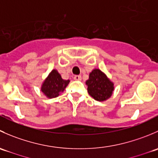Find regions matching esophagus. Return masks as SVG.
I'll use <instances>...</instances> for the list:
<instances>
[{
  "label": "esophagus",
  "mask_w": 158,
  "mask_h": 158,
  "mask_svg": "<svg viewBox=\"0 0 158 158\" xmlns=\"http://www.w3.org/2000/svg\"><path fill=\"white\" fill-rule=\"evenodd\" d=\"M74 79H75V80L80 81L81 79H82V76H74Z\"/></svg>",
  "instance_id": "esophagus-1"
}]
</instances>
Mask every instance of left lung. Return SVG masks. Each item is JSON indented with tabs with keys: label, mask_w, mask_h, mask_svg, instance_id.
<instances>
[{
	"label": "left lung",
	"mask_w": 158,
	"mask_h": 158,
	"mask_svg": "<svg viewBox=\"0 0 158 158\" xmlns=\"http://www.w3.org/2000/svg\"><path fill=\"white\" fill-rule=\"evenodd\" d=\"M85 83L88 85L89 94L96 101H106L111 96L114 91V83L98 69H93L89 73Z\"/></svg>",
	"instance_id": "left-lung-1"
}]
</instances>
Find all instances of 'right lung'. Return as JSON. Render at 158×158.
I'll use <instances>...</instances> for the list:
<instances>
[{
	"label": "right lung",
	"mask_w": 158,
	"mask_h": 158,
	"mask_svg": "<svg viewBox=\"0 0 158 158\" xmlns=\"http://www.w3.org/2000/svg\"><path fill=\"white\" fill-rule=\"evenodd\" d=\"M69 83V79H63L56 69H52L43 82L41 91L47 98H56L65 90Z\"/></svg>",
	"instance_id": "right-lung-1"
}]
</instances>
